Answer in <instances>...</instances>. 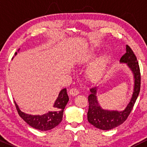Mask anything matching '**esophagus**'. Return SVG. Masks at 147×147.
<instances>
[{
    "label": "esophagus",
    "instance_id": "34e87169",
    "mask_svg": "<svg viewBox=\"0 0 147 147\" xmlns=\"http://www.w3.org/2000/svg\"><path fill=\"white\" fill-rule=\"evenodd\" d=\"M69 93H70V95L76 96L79 94V90L76 88H71L69 90Z\"/></svg>",
    "mask_w": 147,
    "mask_h": 147
}]
</instances>
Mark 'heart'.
Instances as JSON below:
<instances>
[{"label": "heart", "instance_id": "1", "mask_svg": "<svg viewBox=\"0 0 147 147\" xmlns=\"http://www.w3.org/2000/svg\"><path fill=\"white\" fill-rule=\"evenodd\" d=\"M96 53L94 50H90L82 57V61L84 63L88 62L95 57ZM109 61V57L104 55L90 64L86 71V78L90 82H95L102 78L107 68Z\"/></svg>", "mask_w": 147, "mask_h": 147}]
</instances>
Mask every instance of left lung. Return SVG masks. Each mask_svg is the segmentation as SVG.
I'll return each mask as SVG.
<instances>
[{
	"mask_svg": "<svg viewBox=\"0 0 147 147\" xmlns=\"http://www.w3.org/2000/svg\"><path fill=\"white\" fill-rule=\"evenodd\" d=\"M119 62L127 65L132 72L134 78L132 97L124 110L119 111L103 109L97 99V86H94L90 89V94L88 96L89 108L87 113L88 121L95 127L104 131L114 129L125 122L132 111L140 90L141 77L139 64L136 55L129 45H126V53L121 57Z\"/></svg>",
	"mask_w": 147,
	"mask_h": 147,
	"instance_id": "obj_1",
	"label": "left lung"
}]
</instances>
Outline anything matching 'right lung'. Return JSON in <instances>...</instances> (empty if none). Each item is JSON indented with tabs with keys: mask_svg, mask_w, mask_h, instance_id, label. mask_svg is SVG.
Listing matches in <instances>:
<instances>
[{
	"mask_svg": "<svg viewBox=\"0 0 147 147\" xmlns=\"http://www.w3.org/2000/svg\"><path fill=\"white\" fill-rule=\"evenodd\" d=\"M20 49H18V52ZM17 55V52L15 53V56ZM69 97L67 94L66 88L62 89L59 93L58 97L54 104L53 111H48L46 113L41 115H30L27 114L20 110L19 107L14 101L16 110L18 115L23 118V120L30 126L40 131H49L54 129L59 124L63 118V110L65 106L68 104Z\"/></svg>",
	"mask_w": 147,
	"mask_h": 147,
	"instance_id": "add662e5",
	"label": "right lung"
}]
</instances>
